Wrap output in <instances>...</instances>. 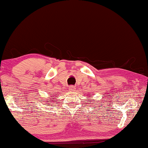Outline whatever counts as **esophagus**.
I'll return each mask as SVG.
<instances>
[{"label":"esophagus","mask_w":148,"mask_h":148,"mask_svg":"<svg viewBox=\"0 0 148 148\" xmlns=\"http://www.w3.org/2000/svg\"><path fill=\"white\" fill-rule=\"evenodd\" d=\"M69 89L71 92H73V91H75V87H73V86H71V87L69 88Z\"/></svg>","instance_id":"esophagus-1"}]
</instances>
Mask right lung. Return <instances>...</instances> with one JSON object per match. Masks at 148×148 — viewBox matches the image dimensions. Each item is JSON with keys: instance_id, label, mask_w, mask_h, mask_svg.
Segmentation results:
<instances>
[{"instance_id": "right-lung-1", "label": "right lung", "mask_w": 148, "mask_h": 148, "mask_svg": "<svg viewBox=\"0 0 148 148\" xmlns=\"http://www.w3.org/2000/svg\"><path fill=\"white\" fill-rule=\"evenodd\" d=\"M52 97H53V96H52ZM55 101H54V100H53V99L51 100V99H49L48 100H47V101H46L47 103H47V104H48L49 106L51 104L49 103H53V102H55Z\"/></svg>"}]
</instances>
